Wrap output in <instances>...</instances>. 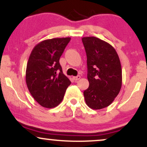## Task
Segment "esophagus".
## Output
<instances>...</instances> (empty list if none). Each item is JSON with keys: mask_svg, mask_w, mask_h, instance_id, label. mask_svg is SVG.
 Masks as SVG:
<instances>
[{"mask_svg": "<svg viewBox=\"0 0 147 147\" xmlns=\"http://www.w3.org/2000/svg\"><path fill=\"white\" fill-rule=\"evenodd\" d=\"M81 78V76L80 75H77V76H76V77H73V79L75 81H77V80H79V79Z\"/></svg>", "mask_w": 147, "mask_h": 147, "instance_id": "34e87169", "label": "esophagus"}]
</instances>
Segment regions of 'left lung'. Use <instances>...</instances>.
Instances as JSON below:
<instances>
[{"mask_svg":"<svg viewBox=\"0 0 147 147\" xmlns=\"http://www.w3.org/2000/svg\"><path fill=\"white\" fill-rule=\"evenodd\" d=\"M87 56L89 87L84 90L86 103L92 109L107 107L122 87V68L115 50L95 36L82 38Z\"/></svg>","mask_w":147,"mask_h":147,"instance_id":"left-lung-1","label":"left lung"}]
</instances>
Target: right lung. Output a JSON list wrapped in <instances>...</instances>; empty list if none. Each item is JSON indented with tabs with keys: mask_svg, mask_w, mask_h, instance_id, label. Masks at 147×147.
<instances>
[{
	"mask_svg": "<svg viewBox=\"0 0 147 147\" xmlns=\"http://www.w3.org/2000/svg\"><path fill=\"white\" fill-rule=\"evenodd\" d=\"M70 41V37L45 40L38 43L30 54L25 76L27 86L43 107L51 109L58 106L71 84L59 63Z\"/></svg>",
	"mask_w": 147,
	"mask_h": 147,
	"instance_id": "add662e5",
	"label": "right lung"
}]
</instances>
